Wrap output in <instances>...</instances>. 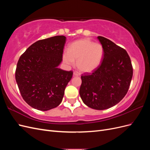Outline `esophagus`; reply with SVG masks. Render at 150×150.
I'll list each match as a JSON object with an SVG mask.
<instances>
[{
  "label": "esophagus",
  "instance_id": "1",
  "mask_svg": "<svg viewBox=\"0 0 150 150\" xmlns=\"http://www.w3.org/2000/svg\"><path fill=\"white\" fill-rule=\"evenodd\" d=\"M79 75H80V74L78 73V72H74V73H73V76H79Z\"/></svg>",
  "mask_w": 150,
  "mask_h": 150
}]
</instances>
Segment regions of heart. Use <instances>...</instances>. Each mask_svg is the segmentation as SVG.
<instances>
[{"label": "heart", "mask_w": 150, "mask_h": 150, "mask_svg": "<svg viewBox=\"0 0 150 150\" xmlns=\"http://www.w3.org/2000/svg\"><path fill=\"white\" fill-rule=\"evenodd\" d=\"M103 56V46L89 39H82L72 42L68 51L63 53V59L67 64L72 66L76 61L77 67L83 72L94 71L100 65Z\"/></svg>", "instance_id": "b5f03b06"}]
</instances>
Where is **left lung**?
<instances>
[{"mask_svg":"<svg viewBox=\"0 0 150 150\" xmlns=\"http://www.w3.org/2000/svg\"><path fill=\"white\" fill-rule=\"evenodd\" d=\"M98 39L104 48L103 60L92 73L81 76L79 94L86 105L103 110L114 106L125 96L133 72L125 49L102 36Z\"/></svg>","mask_w":150,"mask_h":150,"instance_id":"obj_1","label":"left lung"}]
</instances>
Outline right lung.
<instances>
[{
	"label": "right lung",
	"instance_id": "right-lung-1",
	"mask_svg": "<svg viewBox=\"0 0 150 150\" xmlns=\"http://www.w3.org/2000/svg\"><path fill=\"white\" fill-rule=\"evenodd\" d=\"M66 38L57 35L39 40L18 61L16 80L24 100L36 110L47 111L62 102L73 72L58 68Z\"/></svg>",
	"mask_w": 150,
	"mask_h": 150
}]
</instances>
